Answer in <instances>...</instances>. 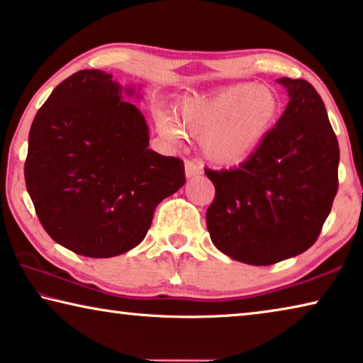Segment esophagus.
<instances>
[{
    "label": "esophagus",
    "mask_w": 363,
    "mask_h": 363,
    "mask_svg": "<svg viewBox=\"0 0 363 363\" xmlns=\"http://www.w3.org/2000/svg\"><path fill=\"white\" fill-rule=\"evenodd\" d=\"M202 174V169H200V166H197L192 161H186V177L187 179H192L195 176H200Z\"/></svg>",
    "instance_id": "obj_1"
}]
</instances>
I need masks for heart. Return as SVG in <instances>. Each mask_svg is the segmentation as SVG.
<instances>
[{"mask_svg": "<svg viewBox=\"0 0 363 363\" xmlns=\"http://www.w3.org/2000/svg\"><path fill=\"white\" fill-rule=\"evenodd\" d=\"M283 114V100L269 87L234 84L179 106V123L160 111L155 124L161 135L179 143L184 130L197 137L203 158L216 166H239L260 152Z\"/></svg>", "mask_w": 363, "mask_h": 363, "instance_id": "obj_1", "label": "heart"}]
</instances>
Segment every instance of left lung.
<instances>
[{
	"instance_id": "8db88e82",
	"label": "left lung",
	"mask_w": 363,
	"mask_h": 363,
	"mask_svg": "<svg viewBox=\"0 0 363 363\" xmlns=\"http://www.w3.org/2000/svg\"><path fill=\"white\" fill-rule=\"evenodd\" d=\"M289 103L255 157L205 174L215 186L206 210L211 242L255 267L313 245L337 192L339 145L321 96L303 79L281 77Z\"/></svg>"
}]
</instances>
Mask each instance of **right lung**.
Instances as JSON below:
<instances>
[{
  "instance_id": "add662e5",
  "label": "right lung",
  "mask_w": 363,
  "mask_h": 363,
  "mask_svg": "<svg viewBox=\"0 0 363 363\" xmlns=\"http://www.w3.org/2000/svg\"><path fill=\"white\" fill-rule=\"evenodd\" d=\"M113 74L84 69L57 85L28 132L26 186L50 238L109 258L145 238L161 200L186 182L179 158L148 148V124Z\"/></svg>"
}]
</instances>
